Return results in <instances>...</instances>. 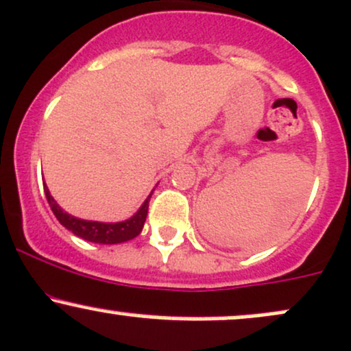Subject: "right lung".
Listing matches in <instances>:
<instances>
[{
    "label": "right lung",
    "mask_w": 351,
    "mask_h": 351,
    "mask_svg": "<svg viewBox=\"0 0 351 351\" xmlns=\"http://www.w3.org/2000/svg\"><path fill=\"white\" fill-rule=\"evenodd\" d=\"M45 195L58 221H60L64 228L69 230V232L75 233L76 237L83 238V240L86 241H91V243L117 245V243H125V241L128 240H133L134 237H138V234L141 233V230H143V225L146 221V215H148L149 198H152L153 191L149 193L148 198L145 199L143 205L138 208V211L133 215V217L125 219V221H117V223H103V221H93V219H82V218L73 217V215L66 213L63 208L58 205L56 199L53 198L51 193H49L46 184H45Z\"/></svg>",
    "instance_id": "right-lung-1"
}]
</instances>
